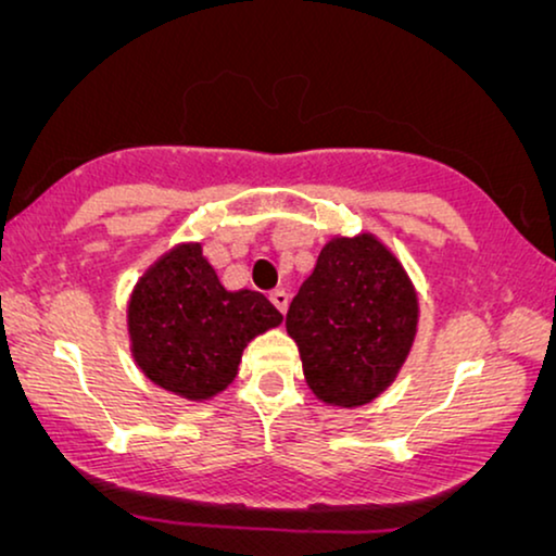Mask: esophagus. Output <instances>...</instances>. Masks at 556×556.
<instances>
[{
  "label": "esophagus",
  "instance_id": "esophagus-1",
  "mask_svg": "<svg viewBox=\"0 0 556 556\" xmlns=\"http://www.w3.org/2000/svg\"><path fill=\"white\" fill-rule=\"evenodd\" d=\"M268 299H270L273 306H276V308L280 311V314H286V308H288V293L283 291V288H276V291H270Z\"/></svg>",
  "mask_w": 556,
  "mask_h": 556
}]
</instances>
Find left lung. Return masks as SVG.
Listing matches in <instances>:
<instances>
[{
  "label": "left lung",
  "instance_id": "obj_1",
  "mask_svg": "<svg viewBox=\"0 0 556 556\" xmlns=\"http://www.w3.org/2000/svg\"><path fill=\"white\" fill-rule=\"evenodd\" d=\"M286 329L318 400L367 405L390 387L413 346L415 288L377 238H333L288 306Z\"/></svg>",
  "mask_w": 556,
  "mask_h": 556
}]
</instances>
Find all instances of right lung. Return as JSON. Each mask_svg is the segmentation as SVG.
<instances>
[{
	"mask_svg": "<svg viewBox=\"0 0 556 556\" xmlns=\"http://www.w3.org/2000/svg\"><path fill=\"white\" fill-rule=\"evenodd\" d=\"M283 321L257 291H227L202 245H177L143 273L128 301L143 375L185 400H210L238 375L242 349Z\"/></svg>",
	"mask_w": 556,
	"mask_h": 556,
	"instance_id": "right-lung-1",
	"label": "right lung"
}]
</instances>
